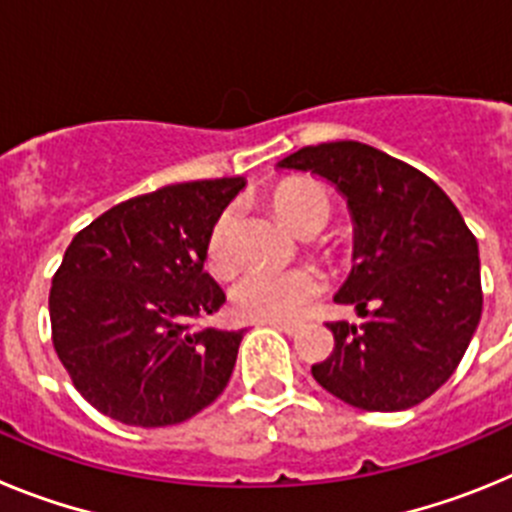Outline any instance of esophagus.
<instances>
[{
    "mask_svg": "<svg viewBox=\"0 0 512 512\" xmlns=\"http://www.w3.org/2000/svg\"><path fill=\"white\" fill-rule=\"evenodd\" d=\"M264 325H271V328L282 330V333H287V336H295L297 330H300V325L297 323H277V320H271V323H264Z\"/></svg>",
    "mask_w": 512,
    "mask_h": 512,
    "instance_id": "obj_1",
    "label": "esophagus"
}]
</instances>
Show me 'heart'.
Listing matches in <instances>:
<instances>
[{
    "mask_svg": "<svg viewBox=\"0 0 512 512\" xmlns=\"http://www.w3.org/2000/svg\"><path fill=\"white\" fill-rule=\"evenodd\" d=\"M271 202L279 215L292 228L325 225L330 215V197L318 182L292 179L274 189ZM235 212L223 210L210 225L205 241V264L215 274H223L235 264L233 248ZM323 292V277L310 266L295 269H269V266H248L230 284V305L246 320L256 323H284L297 320Z\"/></svg>",
    "mask_w": 512,
    "mask_h": 512,
    "instance_id": "heart-1",
    "label": "heart"
}]
</instances>
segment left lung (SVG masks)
Instances as JSON below:
<instances>
[{
  "label": "left lung",
  "instance_id": "left-lung-1",
  "mask_svg": "<svg viewBox=\"0 0 512 512\" xmlns=\"http://www.w3.org/2000/svg\"><path fill=\"white\" fill-rule=\"evenodd\" d=\"M279 166L336 184L356 223V264L336 302L361 320L325 323L336 348L312 377L359 410L413 408L456 372L477 330V238L431 176L366 143L305 146Z\"/></svg>",
  "mask_w": 512,
  "mask_h": 512
}]
</instances>
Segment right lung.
Listing matches in <instances>:
<instances>
[{
    "label": "right lung",
    "instance_id": "add662e5",
    "mask_svg": "<svg viewBox=\"0 0 512 512\" xmlns=\"http://www.w3.org/2000/svg\"><path fill=\"white\" fill-rule=\"evenodd\" d=\"M241 176L138 194L74 235L53 274L51 338L79 395L125 425L184 423L220 397L243 330L200 325L225 302L205 271Z\"/></svg>",
    "mask_w": 512,
    "mask_h": 512
}]
</instances>
